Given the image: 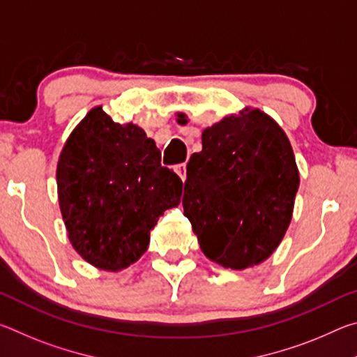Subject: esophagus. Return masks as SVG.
Listing matches in <instances>:
<instances>
[{
  "label": "esophagus",
  "instance_id": "esophagus-1",
  "mask_svg": "<svg viewBox=\"0 0 357 357\" xmlns=\"http://www.w3.org/2000/svg\"><path fill=\"white\" fill-rule=\"evenodd\" d=\"M174 172L179 174L181 179L185 181V178H187V165L185 164H178L176 167H174Z\"/></svg>",
  "mask_w": 357,
  "mask_h": 357
}]
</instances>
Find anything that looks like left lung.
I'll return each mask as SVG.
<instances>
[{"label":"left lung","instance_id":"left-lung-1","mask_svg":"<svg viewBox=\"0 0 357 357\" xmlns=\"http://www.w3.org/2000/svg\"><path fill=\"white\" fill-rule=\"evenodd\" d=\"M202 143L187 164L184 215L209 259L231 269L259 264L291 222L299 187L291 144L259 110L223 118Z\"/></svg>","mask_w":357,"mask_h":357}]
</instances>
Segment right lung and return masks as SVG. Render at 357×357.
<instances>
[{"label": "right lung", "instance_id": "add662e5", "mask_svg": "<svg viewBox=\"0 0 357 357\" xmlns=\"http://www.w3.org/2000/svg\"><path fill=\"white\" fill-rule=\"evenodd\" d=\"M59 208L74 249L88 263L119 271L135 263L183 181L162 167L154 140L96 107L66 142L58 170Z\"/></svg>", "mask_w": 357, "mask_h": 357}]
</instances>
